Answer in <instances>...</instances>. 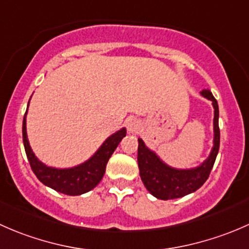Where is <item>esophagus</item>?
Returning a JSON list of instances; mask_svg holds the SVG:
<instances>
[{"instance_id":"34e87169","label":"esophagus","mask_w":249,"mask_h":249,"mask_svg":"<svg viewBox=\"0 0 249 249\" xmlns=\"http://www.w3.org/2000/svg\"><path fill=\"white\" fill-rule=\"evenodd\" d=\"M127 130H129L130 132H132V134H135V132H139L140 123L137 122L136 119H130L129 123H127Z\"/></svg>"}]
</instances>
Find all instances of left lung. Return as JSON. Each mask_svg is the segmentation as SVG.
I'll use <instances>...</instances> for the list:
<instances>
[{"label":"left lung","mask_w":249,"mask_h":249,"mask_svg":"<svg viewBox=\"0 0 249 249\" xmlns=\"http://www.w3.org/2000/svg\"><path fill=\"white\" fill-rule=\"evenodd\" d=\"M201 95L212 101L214 108V119H213L214 139H213V148L210 153V157L200 166L187 170L173 169L165 164L153 150H150L144 144L142 140L139 139L137 161H139L141 179L148 192L157 199H178L190 193H194L207 180L211 170L214 165L220 142L219 125H218L219 108H218L217 100L213 97L210 90H202Z\"/></svg>","instance_id":"1"}]
</instances>
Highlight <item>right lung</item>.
I'll return each instance as SVG.
<instances>
[{"instance_id":"add662e5","label":"right lung","mask_w":249,"mask_h":249,"mask_svg":"<svg viewBox=\"0 0 249 249\" xmlns=\"http://www.w3.org/2000/svg\"><path fill=\"white\" fill-rule=\"evenodd\" d=\"M26 113L22 120V141H24L25 152H26L32 171L44 185L62 194L71 195V196L90 192L101 182L106 172V165L110 155L113 154L123 137L126 135V129L123 127L115 134L110 135L108 139L102 143L97 152L85 162L74 167H70V169H55L39 161L32 152L26 134Z\"/></svg>"}]
</instances>
